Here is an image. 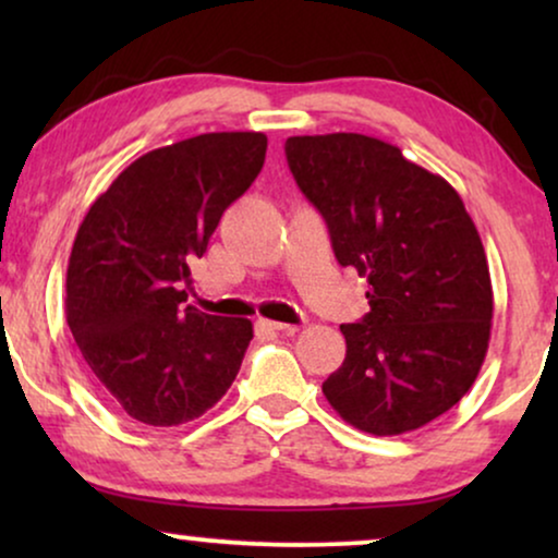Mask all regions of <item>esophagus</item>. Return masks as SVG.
I'll return each instance as SVG.
<instances>
[{"mask_svg":"<svg viewBox=\"0 0 558 558\" xmlns=\"http://www.w3.org/2000/svg\"><path fill=\"white\" fill-rule=\"evenodd\" d=\"M256 330H262V332H284V335H292V332H296V327H294V325H284V323H274V319H258Z\"/></svg>","mask_w":558,"mask_h":558,"instance_id":"esophagus-1","label":"esophagus"}]
</instances>
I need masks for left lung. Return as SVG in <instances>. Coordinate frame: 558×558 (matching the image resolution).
<instances>
[{"label": "left lung", "mask_w": 558, "mask_h": 558, "mask_svg": "<svg viewBox=\"0 0 558 558\" xmlns=\"http://www.w3.org/2000/svg\"><path fill=\"white\" fill-rule=\"evenodd\" d=\"M284 151L335 258L368 279L371 312L340 325L345 361L325 399L376 437L434 422L475 384L490 342V269L462 197L376 136H289Z\"/></svg>", "instance_id": "1"}]
</instances>
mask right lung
<instances>
[{"label":"right lung","instance_id":"obj_1","mask_svg":"<svg viewBox=\"0 0 558 558\" xmlns=\"http://www.w3.org/2000/svg\"><path fill=\"white\" fill-rule=\"evenodd\" d=\"M264 157L262 132H213L151 149L96 197L75 233L68 325L98 386L136 422H193L235 380L254 325L185 307L182 287Z\"/></svg>","mask_w":558,"mask_h":558}]
</instances>
